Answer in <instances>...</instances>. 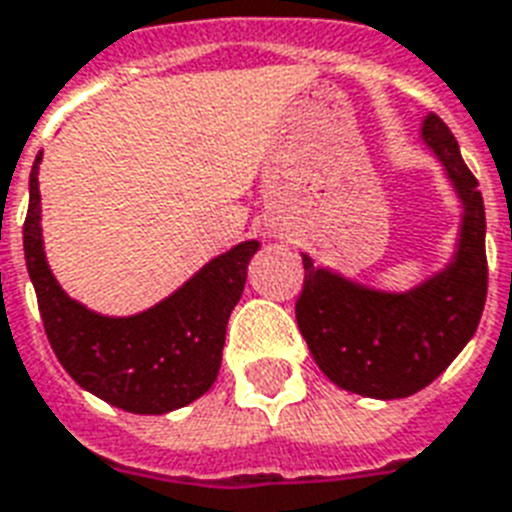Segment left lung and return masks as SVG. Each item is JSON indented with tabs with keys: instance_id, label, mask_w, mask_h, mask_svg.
<instances>
[{
	"instance_id": "1",
	"label": "left lung",
	"mask_w": 512,
	"mask_h": 512,
	"mask_svg": "<svg viewBox=\"0 0 512 512\" xmlns=\"http://www.w3.org/2000/svg\"><path fill=\"white\" fill-rule=\"evenodd\" d=\"M422 138L441 157L465 205L459 251L449 269L414 291L379 293L301 256V336L331 382L366 398H408L425 390L470 342L486 304V213L478 178L438 114L427 117Z\"/></svg>"
}]
</instances>
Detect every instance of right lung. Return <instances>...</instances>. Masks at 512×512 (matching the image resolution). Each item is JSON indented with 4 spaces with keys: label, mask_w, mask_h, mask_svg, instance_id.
Segmentation results:
<instances>
[{
    "label": "right lung",
    "mask_w": 512,
    "mask_h": 512,
    "mask_svg": "<svg viewBox=\"0 0 512 512\" xmlns=\"http://www.w3.org/2000/svg\"><path fill=\"white\" fill-rule=\"evenodd\" d=\"M39 162L29 178L23 224L26 267L55 358L79 387L130 414H168L211 390L227 320L240 301L259 243L235 245L173 296L133 318H104L69 299L45 261L39 227Z\"/></svg>",
    "instance_id": "1"
}]
</instances>
